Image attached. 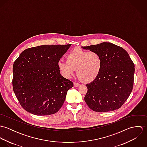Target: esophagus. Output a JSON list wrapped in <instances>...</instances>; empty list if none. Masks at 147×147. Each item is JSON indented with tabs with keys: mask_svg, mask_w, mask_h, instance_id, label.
<instances>
[{
	"mask_svg": "<svg viewBox=\"0 0 147 147\" xmlns=\"http://www.w3.org/2000/svg\"><path fill=\"white\" fill-rule=\"evenodd\" d=\"M74 86H75V87H78V86H79L80 85V84H79V83H76V82H74Z\"/></svg>",
	"mask_w": 147,
	"mask_h": 147,
	"instance_id": "1",
	"label": "esophagus"
}]
</instances>
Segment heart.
<instances>
[{
	"label": "heart",
	"mask_w": 147,
	"mask_h": 147,
	"mask_svg": "<svg viewBox=\"0 0 147 147\" xmlns=\"http://www.w3.org/2000/svg\"><path fill=\"white\" fill-rule=\"evenodd\" d=\"M103 60L97 52L75 49L67 55V61L60 60L58 67L65 78H69L76 69V74L84 82L94 81L101 72Z\"/></svg>",
	"instance_id": "heart-1"
}]
</instances>
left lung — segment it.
<instances>
[{"instance_id": "1", "label": "left lung", "mask_w": 147, "mask_h": 147, "mask_svg": "<svg viewBox=\"0 0 147 147\" xmlns=\"http://www.w3.org/2000/svg\"><path fill=\"white\" fill-rule=\"evenodd\" d=\"M82 47L98 53L103 60L99 76L86 85V104L97 112L111 111L120 108L129 96L134 85L135 65L128 53L110 42Z\"/></svg>"}]
</instances>
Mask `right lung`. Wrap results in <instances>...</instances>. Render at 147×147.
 Returning a JSON list of instances; mask_svg holds the SVG:
<instances>
[{
    "instance_id": "add662e5",
    "label": "right lung",
    "mask_w": 147,
    "mask_h": 147,
    "mask_svg": "<svg viewBox=\"0 0 147 147\" xmlns=\"http://www.w3.org/2000/svg\"><path fill=\"white\" fill-rule=\"evenodd\" d=\"M71 44L42 45L23 51L13 65V92L21 106L37 115L56 113L73 83L61 75L58 63Z\"/></svg>"
}]
</instances>
